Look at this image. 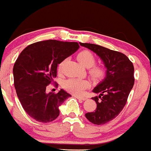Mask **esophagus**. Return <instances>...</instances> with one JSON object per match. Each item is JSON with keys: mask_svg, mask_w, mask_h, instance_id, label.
Instances as JSON below:
<instances>
[{"mask_svg": "<svg viewBox=\"0 0 151 151\" xmlns=\"http://www.w3.org/2000/svg\"><path fill=\"white\" fill-rule=\"evenodd\" d=\"M75 97L77 98V99L80 100V101H86V100L87 99L86 98H85V97H80V96H75Z\"/></svg>", "mask_w": 151, "mask_h": 151, "instance_id": "34e87169", "label": "esophagus"}]
</instances>
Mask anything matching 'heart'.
I'll return each instance as SVG.
<instances>
[{"instance_id":"b5f03b06","label":"heart","mask_w":151,"mask_h":151,"mask_svg":"<svg viewBox=\"0 0 151 151\" xmlns=\"http://www.w3.org/2000/svg\"><path fill=\"white\" fill-rule=\"evenodd\" d=\"M77 60L81 65L86 68H91L88 70V74L94 81L102 80L106 74V70L103 66H95L96 56L91 51L84 50L79 52ZM63 63L59 65V71L62 70ZM90 86L89 81L86 79H79L70 78L65 80L63 83V88L70 93L74 95H81Z\"/></svg>"}]
</instances>
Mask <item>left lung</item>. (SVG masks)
<instances>
[{
    "label": "left lung",
    "instance_id": "8db88e82",
    "mask_svg": "<svg viewBox=\"0 0 151 151\" xmlns=\"http://www.w3.org/2000/svg\"><path fill=\"white\" fill-rule=\"evenodd\" d=\"M80 45L96 52L107 68L104 80L93 90L94 93H100L92 98L97 104L96 110L85 114L93 124H106L115 119L126 105L134 83L133 63L122 52L93 43Z\"/></svg>",
    "mask_w": 151,
    "mask_h": 151
}]
</instances>
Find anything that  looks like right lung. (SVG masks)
I'll return each mask as SVG.
<instances>
[{
    "label": "right lung",
    "mask_w": 151,
    "mask_h": 151,
    "mask_svg": "<svg viewBox=\"0 0 151 151\" xmlns=\"http://www.w3.org/2000/svg\"><path fill=\"white\" fill-rule=\"evenodd\" d=\"M79 47L77 42L39 41L26 47L16 60L13 67L16 93L24 111L35 120L53 121L60 114V105L71 96L63 89L57 93H46V90L57 76L58 65Z\"/></svg>",
    "instance_id": "obj_1"
}]
</instances>
